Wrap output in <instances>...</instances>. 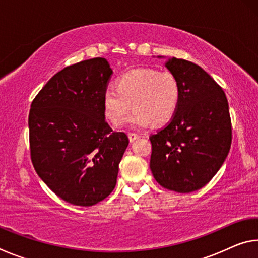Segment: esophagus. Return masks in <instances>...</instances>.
Masks as SVG:
<instances>
[{
	"label": "esophagus",
	"instance_id": "obj_1",
	"mask_svg": "<svg viewBox=\"0 0 258 258\" xmlns=\"http://www.w3.org/2000/svg\"><path fill=\"white\" fill-rule=\"evenodd\" d=\"M139 138H140V135L137 134V133H128V139H130L131 142L135 141V140L139 139Z\"/></svg>",
	"mask_w": 258,
	"mask_h": 258
}]
</instances>
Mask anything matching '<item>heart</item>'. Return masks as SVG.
<instances>
[{
  "mask_svg": "<svg viewBox=\"0 0 258 258\" xmlns=\"http://www.w3.org/2000/svg\"><path fill=\"white\" fill-rule=\"evenodd\" d=\"M181 85L174 74L151 68H139L119 77L117 86L109 85L103 92L104 116L113 125L126 117L130 127L163 125L173 118L180 104Z\"/></svg>",
  "mask_w": 258,
  "mask_h": 258,
  "instance_id": "b5f03b06",
  "label": "heart"
}]
</instances>
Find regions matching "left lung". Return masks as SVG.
<instances>
[{
    "label": "left lung",
    "instance_id": "left-lung-1",
    "mask_svg": "<svg viewBox=\"0 0 258 258\" xmlns=\"http://www.w3.org/2000/svg\"><path fill=\"white\" fill-rule=\"evenodd\" d=\"M165 67L178 80L181 99L167 126L150 135V169L165 189L189 194L206 185L229 154V103L222 87L198 64L171 58Z\"/></svg>",
    "mask_w": 258,
    "mask_h": 258
}]
</instances>
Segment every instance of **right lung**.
Instances as JSON below:
<instances>
[{
    "label": "right lung",
    "instance_id": "1",
    "mask_svg": "<svg viewBox=\"0 0 258 258\" xmlns=\"http://www.w3.org/2000/svg\"><path fill=\"white\" fill-rule=\"evenodd\" d=\"M112 71L104 58L56 73L30 106V158L61 199L93 206L115 189L128 138L104 120L102 98Z\"/></svg>",
    "mask_w": 258,
    "mask_h": 258
}]
</instances>
